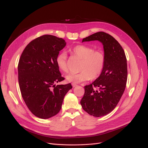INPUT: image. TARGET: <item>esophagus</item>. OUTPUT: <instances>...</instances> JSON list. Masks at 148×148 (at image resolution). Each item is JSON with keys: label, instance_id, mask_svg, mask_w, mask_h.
I'll return each mask as SVG.
<instances>
[{"label": "esophagus", "instance_id": "1", "mask_svg": "<svg viewBox=\"0 0 148 148\" xmlns=\"http://www.w3.org/2000/svg\"><path fill=\"white\" fill-rule=\"evenodd\" d=\"M72 86H73V87H75V86H77V84H75V83H72Z\"/></svg>", "mask_w": 148, "mask_h": 148}]
</instances>
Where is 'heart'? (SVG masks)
<instances>
[{"label":"heart","mask_w":148,"mask_h":148,"mask_svg":"<svg viewBox=\"0 0 148 148\" xmlns=\"http://www.w3.org/2000/svg\"><path fill=\"white\" fill-rule=\"evenodd\" d=\"M74 56L82 59L78 73H71L66 76L69 82L79 83L91 79H95L102 73L106 64V56L102 50H94L92 47L84 44L77 45L70 49ZM56 62L59 68L63 72L68 71L67 54L64 51L56 56Z\"/></svg>","instance_id":"b5f03b06"}]
</instances>
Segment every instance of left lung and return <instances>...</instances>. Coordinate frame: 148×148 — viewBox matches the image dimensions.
I'll list each match as a JSON object with an SVG mask.
<instances>
[{"label":"left lung","mask_w":148,"mask_h":148,"mask_svg":"<svg viewBox=\"0 0 148 148\" xmlns=\"http://www.w3.org/2000/svg\"><path fill=\"white\" fill-rule=\"evenodd\" d=\"M95 40L103 44L106 64L98 78L84 86L80 103L88 114L101 117L114 109L123 94L127 81V63L125 51L112 36L98 32L83 38L82 42Z\"/></svg>","instance_id":"8db88e82"}]
</instances>
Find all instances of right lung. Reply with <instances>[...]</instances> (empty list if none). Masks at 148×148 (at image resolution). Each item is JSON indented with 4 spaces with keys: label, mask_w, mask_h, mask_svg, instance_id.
Instances as JSON below:
<instances>
[{
    "label": "right lung",
    "mask_w": 148,
    "mask_h": 148,
    "mask_svg": "<svg viewBox=\"0 0 148 148\" xmlns=\"http://www.w3.org/2000/svg\"><path fill=\"white\" fill-rule=\"evenodd\" d=\"M66 45L65 40L44 35L30 41L23 51L18 64V83L22 98L35 116L48 119L61 109L71 83L55 86L63 81L56 58Z\"/></svg>",
    "instance_id": "1"
}]
</instances>
